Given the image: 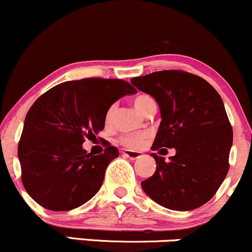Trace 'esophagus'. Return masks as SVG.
Returning <instances> with one entry per match:
<instances>
[{"label": "esophagus", "instance_id": "34e87169", "mask_svg": "<svg viewBox=\"0 0 252 252\" xmlns=\"http://www.w3.org/2000/svg\"><path fill=\"white\" fill-rule=\"evenodd\" d=\"M123 155L126 156V158H130V160H137L142 156V153L140 152H135V150H129V149H124L123 150Z\"/></svg>", "mask_w": 252, "mask_h": 252}]
</instances>
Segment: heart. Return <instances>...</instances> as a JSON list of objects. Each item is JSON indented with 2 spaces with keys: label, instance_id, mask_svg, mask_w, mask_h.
I'll use <instances>...</instances> for the list:
<instances>
[{
  "label": "heart",
  "instance_id": "heart-1",
  "mask_svg": "<svg viewBox=\"0 0 252 252\" xmlns=\"http://www.w3.org/2000/svg\"><path fill=\"white\" fill-rule=\"evenodd\" d=\"M132 103H134L135 109L137 110L141 115H142L150 105L155 104L154 99H153L152 97L144 94H138V96H136L134 99H132ZM114 111H115V105H112L111 108L108 110V112H106V116H105L106 124L111 123L112 116H114ZM143 140H144L143 135H126L121 138V142H122L124 146L130 147V148H137V147H140L141 144H142Z\"/></svg>",
  "mask_w": 252,
  "mask_h": 252
}]
</instances>
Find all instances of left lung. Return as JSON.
I'll return each mask as SVG.
<instances>
[{"mask_svg":"<svg viewBox=\"0 0 252 252\" xmlns=\"http://www.w3.org/2000/svg\"><path fill=\"white\" fill-rule=\"evenodd\" d=\"M130 83L155 98L160 108L161 123L152 149L176 152L169 161L150 154L156 169L141 182L144 193L169 210L202 206L228 172L233 132L221 97L205 79L182 71L154 72Z\"/></svg>","mask_w":252,"mask_h":252,"instance_id":"1","label":"left lung"}]
</instances>
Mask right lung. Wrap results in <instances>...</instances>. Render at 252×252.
Wrapping results in <instances>:
<instances>
[{"label": "right lung", "instance_id": "right-lung-1", "mask_svg": "<svg viewBox=\"0 0 252 252\" xmlns=\"http://www.w3.org/2000/svg\"><path fill=\"white\" fill-rule=\"evenodd\" d=\"M136 92L124 80L86 78L59 84L37 98L26 115L17 148L22 182L34 201L60 212L96 194L120 153L106 144L103 154H88L83 143L104 129L112 104Z\"/></svg>", "mask_w": 252, "mask_h": 252}]
</instances>
